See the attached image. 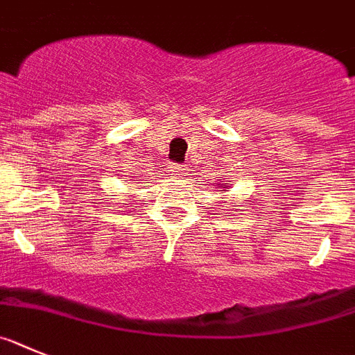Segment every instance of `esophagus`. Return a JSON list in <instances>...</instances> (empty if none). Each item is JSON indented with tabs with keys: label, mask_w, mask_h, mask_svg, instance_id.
<instances>
[{
	"label": "esophagus",
	"mask_w": 355,
	"mask_h": 355,
	"mask_svg": "<svg viewBox=\"0 0 355 355\" xmlns=\"http://www.w3.org/2000/svg\"><path fill=\"white\" fill-rule=\"evenodd\" d=\"M173 170H175V175H178V177H182V175H184L185 168H184V166L178 164V166H173Z\"/></svg>",
	"instance_id": "esophagus-1"
}]
</instances>
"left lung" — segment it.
Returning <instances> with one entry per match:
<instances>
[{"mask_svg":"<svg viewBox=\"0 0 355 355\" xmlns=\"http://www.w3.org/2000/svg\"><path fill=\"white\" fill-rule=\"evenodd\" d=\"M221 182H223V178H221ZM216 185H217V187H225L223 184H216ZM217 187H216V189H217ZM226 187H230V185H226Z\"/></svg>","mask_w":355,"mask_h":355,"instance_id":"obj_1","label":"left lung"}]
</instances>
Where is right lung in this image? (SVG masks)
Returning <instances> with one entry per match:
<instances>
[{"label":"right lung","mask_w":355,"mask_h":355,"mask_svg":"<svg viewBox=\"0 0 355 355\" xmlns=\"http://www.w3.org/2000/svg\"><path fill=\"white\" fill-rule=\"evenodd\" d=\"M130 180H132V178H130ZM125 182H129V180H125ZM134 184H138V182H134Z\"/></svg>","instance_id":"obj_1"}]
</instances>
